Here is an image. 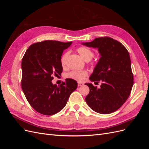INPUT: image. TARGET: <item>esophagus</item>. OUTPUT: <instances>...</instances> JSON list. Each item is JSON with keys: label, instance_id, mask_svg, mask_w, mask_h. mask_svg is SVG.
Returning a JSON list of instances; mask_svg holds the SVG:
<instances>
[{"label": "esophagus", "instance_id": "34e87169", "mask_svg": "<svg viewBox=\"0 0 149 149\" xmlns=\"http://www.w3.org/2000/svg\"><path fill=\"white\" fill-rule=\"evenodd\" d=\"M82 85H83V83H81V82H78V87L81 86Z\"/></svg>", "mask_w": 149, "mask_h": 149}]
</instances>
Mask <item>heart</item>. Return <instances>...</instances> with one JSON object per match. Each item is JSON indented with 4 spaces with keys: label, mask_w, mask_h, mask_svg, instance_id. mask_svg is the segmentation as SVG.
<instances>
[{
    "label": "heart",
    "mask_w": 149,
    "mask_h": 149,
    "mask_svg": "<svg viewBox=\"0 0 149 149\" xmlns=\"http://www.w3.org/2000/svg\"><path fill=\"white\" fill-rule=\"evenodd\" d=\"M76 51L79 53L80 56L86 61H90L94 56L93 51L88 47H80L77 48ZM68 57V53L66 52L60 58L61 65L63 68L66 66ZM87 75L88 71L86 70H72L66 73L65 77L66 78L78 81H81Z\"/></svg>",
    "instance_id": "heart-1"
}]
</instances>
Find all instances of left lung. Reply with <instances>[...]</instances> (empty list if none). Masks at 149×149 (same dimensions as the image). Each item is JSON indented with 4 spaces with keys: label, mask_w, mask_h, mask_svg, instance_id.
<instances>
[{
    "label": "left lung",
    "mask_w": 149,
    "mask_h": 149,
    "mask_svg": "<svg viewBox=\"0 0 149 149\" xmlns=\"http://www.w3.org/2000/svg\"><path fill=\"white\" fill-rule=\"evenodd\" d=\"M83 44L98 48L101 55L89 79L96 83L101 80L102 84L97 88L91 83L85 84L89 88L86 102L97 113H112L124 104L133 86L129 53L123 44L109 37L96 38Z\"/></svg>",
    "instance_id": "left-lung-1"
}]
</instances>
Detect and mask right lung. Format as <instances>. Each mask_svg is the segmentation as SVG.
Wrapping results in <instances>:
<instances>
[{"label": "right lung", "mask_w": 149, "mask_h": 149, "mask_svg": "<svg viewBox=\"0 0 149 149\" xmlns=\"http://www.w3.org/2000/svg\"><path fill=\"white\" fill-rule=\"evenodd\" d=\"M71 43L56 40L35 43L22 58V89L30 106L40 114L52 116L61 111L77 88L74 79H66L58 86L52 82L53 76H61L60 58Z\"/></svg>", "instance_id": "add662e5"}]
</instances>
